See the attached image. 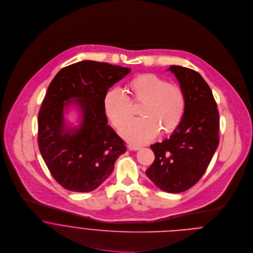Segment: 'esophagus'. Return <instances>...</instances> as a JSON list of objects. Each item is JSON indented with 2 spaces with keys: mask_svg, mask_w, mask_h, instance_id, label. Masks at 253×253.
<instances>
[{
  "mask_svg": "<svg viewBox=\"0 0 253 253\" xmlns=\"http://www.w3.org/2000/svg\"><path fill=\"white\" fill-rule=\"evenodd\" d=\"M127 148L129 149V150H131V151H137V150H139L140 149V147L139 146H136V145H132L129 144L127 146Z\"/></svg>",
  "mask_w": 253,
  "mask_h": 253,
  "instance_id": "1",
  "label": "esophagus"
}]
</instances>
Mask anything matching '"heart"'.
<instances>
[{
  "instance_id": "1",
  "label": "heart",
  "mask_w": 253,
  "mask_h": 253,
  "mask_svg": "<svg viewBox=\"0 0 253 253\" xmlns=\"http://www.w3.org/2000/svg\"><path fill=\"white\" fill-rule=\"evenodd\" d=\"M127 97L120 88L109 90L103 99V109L110 123L120 127L132 114V103H142L139 115L124 125L121 135L132 144H146L162 130L168 134L181 124L186 110V95L178 84L166 79L142 73L134 76L126 85Z\"/></svg>"
}]
</instances>
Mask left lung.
<instances>
[{"label":"left lung","instance_id":"8db88e82","mask_svg":"<svg viewBox=\"0 0 253 253\" xmlns=\"http://www.w3.org/2000/svg\"><path fill=\"white\" fill-rule=\"evenodd\" d=\"M186 95V110L169 138L151 145L155 160L146 175L158 188L180 193L193 187L206 172L219 144V113L204 78L190 68L172 65Z\"/></svg>","mask_w":253,"mask_h":253}]
</instances>
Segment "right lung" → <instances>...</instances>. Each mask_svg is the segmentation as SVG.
Listing matches in <instances>:
<instances>
[{"label": "right lung", "instance_id": "add662e5", "mask_svg": "<svg viewBox=\"0 0 253 253\" xmlns=\"http://www.w3.org/2000/svg\"><path fill=\"white\" fill-rule=\"evenodd\" d=\"M129 72V68L84 60L61 69L49 84L38 116V144L52 177L63 188L82 193L96 189L126 151L125 141L107 125L103 99ZM71 99L83 113L78 130L64 126L63 109Z\"/></svg>", "mask_w": 253, "mask_h": 253}]
</instances>
